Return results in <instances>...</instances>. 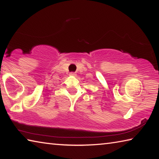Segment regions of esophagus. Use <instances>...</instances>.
<instances>
[{"label": "esophagus", "instance_id": "34e87169", "mask_svg": "<svg viewBox=\"0 0 159 159\" xmlns=\"http://www.w3.org/2000/svg\"><path fill=\"white\" fill-rule=\"evenodd\" d=\"M70 76H76V74L73 73V72H71V73H70Z\"/></svg>", "mask_w": 159, "mask_h": 159}]
</instances>
